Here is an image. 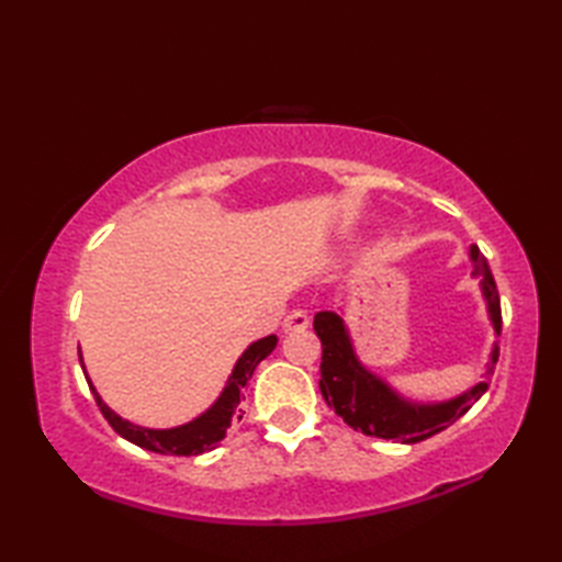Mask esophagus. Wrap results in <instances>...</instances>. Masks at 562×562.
Here are the masks:
<instances>
[{"label":"esophagus","instance_id":"34e87169","mask_svg":"<svg viewBox=\"0 0 562 562\" xmlns=\"http://www.w3.org/2000/svg\"><path fill=\"white\" fill-rule=\"evenodd\" d=\"M308 328V314L304 312V308H294V312H290L288 316H284L282 321V330L290 333V330H304Z\"/></svg>","mask_w":562,"mask_h":562}]
</instances>
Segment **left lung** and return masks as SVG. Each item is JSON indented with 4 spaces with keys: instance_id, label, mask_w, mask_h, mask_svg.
<instances>
[{
    "instance_id": "1",
    "label": "left lung",
    "mask_w": 562,
    "mask_h": 562,
    "mask_svg": "<svg viewBox=\"0 0 562 562\" xmlns=\"http://www.w3.org/2000/svg\"><path fill=\"white\" fill-rule=\"evenodd\" d=\"M471 260L473 274L481 278L487 316H491L495 336H499L503 312H499V294L491 266H487V258L481 254L479 246H471ZM314 330L321 338V350H324V355H321L318 389L324 393L326 403L352 429H360L369 437L396 439L401 445H415V441L432 437L469 413L471 405L487 391V381H491L499 357L495 342L483 381L449 401L417 403L403 398L396 389H391L384 379L369 372L360 362L340 314L318 312L314 316Z\"/></svg>"
}]
</instances>
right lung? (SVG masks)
<instances>
[{
  "label": "right lung",
  "mask_w": 562,
  "mask_h": 562,
  "mask_svg": "<svg viewBox=\"0 0 562 562\" xmlns=\"http://www.w3.org/2000/svg\"><path fill=\"white\" fill-rule=\"evenodd\" d=\"M274 345H278V336H268V338L250 342L244 350V355L236 360L232 374H229V381H226V386L220 393V398L212 403V408L198 415L195 420L171 427V429H151V427H139L135 423L123 420L121 415L113 413L109 405L103 403L99 391L93 389L87 369H83L81 355H79V362H81L83 376H87V381H89V389L93 393V398H97L103 417L109 420V425L115 429L117 435L125 437L127 441H133V445L142 447V449H149L157 453H173V457H198V453L212 451L214 447H217L224 439L226 429L232 427V423L241 420V408H238V403H241V396H244L241 391L250 381V376H254L256 367L274 350Z\"/></svg>",
  "instance_id": "add662e5"
}]
</instances>
